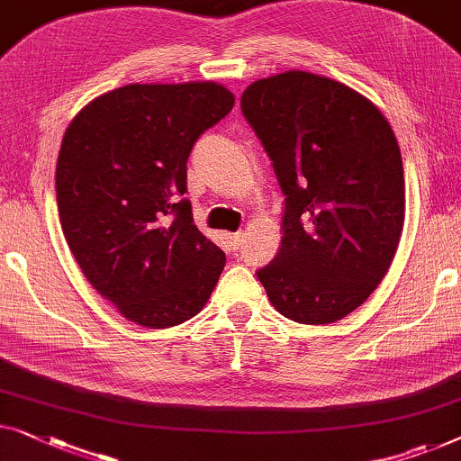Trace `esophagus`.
<instances>
[{"instance_id":"34e87169","label":"esophagus","mask_w":461,"mask_h":461,"mask_svg":"<svg viewBox=\"0 0 461 461\" xmlns=\"http://www.w3.org/2000/svg\"><path fill=\"white\" fill-rule=\"evenodd\" d=\"M226 239H229V245H230L232 251H237L239 247L243 245V232H229Z\"/></svg>"}]
</instances>
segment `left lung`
Masks as SVG:
<instances>
[{"label": "left lung", "instance_id": "left-lung-1", "mask_svg": "<svg viewBox=\"0 0 461 461\" xmlns=\"http://www.w3.org/2000/svg\"><path fill=\"white\" fill-rule=\"evenodd\" d=\"M241 110L285 193L283 243L259 283L293 322H339L375 293L402 239L395 132L362 93L303 70L251 83Z\"/></svg>", "mask_w": 461, "mask_h": 461}]
</instances>
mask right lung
<instances>
[{
    "label": "right lung",
    "instance_id": "obj_1",
    "mask_svg": "<svg viewBox=\"0 0 461 461\" xmlns=\"http://www.w3.org/2000/svg\"><path fill=\"white\" fill-rule=\"evenodd\" d=\"M232 105L214 81L132 83L86 104L64 132L56 193L66 243L93 289L145 329L197 316L224 268L178 195L193 143Z\"/></svg>",
    "mask_w": 461,
    "mask_h": 461
}]
</instances>
